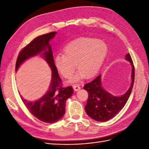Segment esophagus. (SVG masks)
Returning a JSON list of instances; mask_svg holds the SVG:
<instances>
[{
    "label": "esophagus",
    "mask_w": 149,
    "mask_h": 149,
    "mask_svg": "<svg viewBox=\"0 0 149 149\" xmlns=\"http://www.w3.org/2000/svg\"><path fill=\"white\" fill-rule=\"evenodd\" d=\"M73 88L74 91H78V90L81 88L78 84H74V85H73Z\"/></svg>",
    "instance_id": "obj_1"
}]
</instances>
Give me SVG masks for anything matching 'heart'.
Segmentation results:
<instances>
[{
  "instance_id": "heart-1",
  "label": "heart",
  "mask_w": 149,
  "mask_h": 149,
  "mask_svg": "<svg viewBox=\"0 0 149 149\" xmlns=\"http://www.w3.org/2000/svg\"><path fill=\"white\" fill-rule=\"evenodd\" d=\"M64 55L58 54L54 59L56 69L64 78H70L71 83L79 81L84 76L91 78L96 75L104 61L107 53V45L102 40L89 38L76 40L66 45Z\"/></svg>"
}]
</instances>
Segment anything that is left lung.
<instances>
[{"instance_id":"left-lung-1","label":"left lung","mask_w":149,"mask_h":149,"mask_svg":"<svg viewBox=\"0 0 149 149\" xmlns=\"http://www.w3.org/2000/svg\"><path fill=\"white\" fill-rule=\"evenodd\" d=\"M126 60L132 65V83L128 91L124 95L114 96L106 91L102 87L101 74L97 76L91 82L84 84V89L88 93V98L85 111L93 119L99 122H106L118 114L124 107L131 93L134 83L135 69L130 54L125 55Z\"/></svg>"}]
</instances>
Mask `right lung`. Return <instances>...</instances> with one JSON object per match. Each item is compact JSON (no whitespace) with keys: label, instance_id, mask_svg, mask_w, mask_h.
I'll return each mask as SVG.
<instances>
[{"label":"right lung","instance_id":"right-lung-1","mask_svg":"<svg viewBox=\"0 0 149 149\" xmlns=\"http://www.w3.org/2000/svg\"><path fill=\"white\" fill-rule=\"evenodd\" d=\"M56 31L38 36L20 52L17 57L15 71L28 58L42 52L43 56L52 71V78L49 89L45 95L36 101H26L21 96L22 101L30 113L40 120L54 123L59 120L65 113L66 101L73 93L71 86L63 87L54 63L49 40L55 37Z\"/></svg>","mask_w":149,"mask_h":149}]
</instances>
